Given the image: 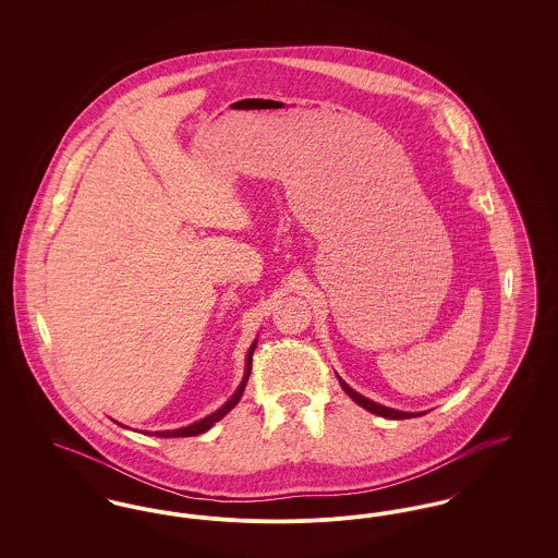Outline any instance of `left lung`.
<instances>
[{"label": "left lung", "mask_w": 558, "mask_h": 558, "mask_svg": "<svg viewBox=\"0 0 558 558\" xmlns=\"http://www.w3.org/2000/svg\"><path fill=\"white\" fill-rule=\"evenodd\" d=\"M339 383H341V387L345 389V393L349 398L353 399L357 405L366 408V410L372 412V414H378V416H385V418H393V421H403V418H414V416H418V414H412V412H399V410L385 408V405H380V403H374L371 399H366L364 396L355 393V391L347 385L345 380H341V378H339Z\"/></svg>", "instance_id": "8db88e82"}]
</instances>
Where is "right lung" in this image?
I'll return each mask as SVG.
<instances>
[{"instance_id": "right-lung-1", "label": "right lung", "mask_w": 558, "mask_h": 558, "mask_svg": "<svg viewBox=\"0 0 558 558\" xmlns=\"http://www.w3.org/2000/svg\"><path fill=\"white\" fill-rule=\"evenodd\" d=\"M253 351H255V343L251 345L248 349V353H246V374H244V378H242V383H240L239 389H236V393L232 396V398L228 399L217 412H213L211 416H207V418H203V421H198V423H194V425L184 426V428H175V430H162V433H155L157 437H194V435H201V433H205V430H209L217 421H221L236 403H239V399L242 398V391H244V387H246V380H248V376H251V364H253Z\"/></svg>"}]
</instances>
